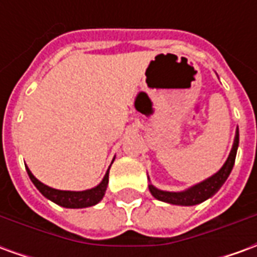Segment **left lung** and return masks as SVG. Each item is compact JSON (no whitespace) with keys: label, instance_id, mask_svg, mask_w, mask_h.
Wrapping results in <instances>:
<instances>
[{"label":"left lung","instance_id":"1","mask_svg":"<svg viewBox=\"0 0 257 257\" xmlns=\"http://www.w3.org/2000/svg\"><path fill=\"white\" fill-rule=\"evenodd\" d=\"M238 143H239V132H235V139L232 143V149L228 154L227 161L224 162V165L219 169V172H216L215 175H212L210 178H208L204 182L195 184L190 189L184 190V191H164L154 187L153 184H149V190L153 194V197L164 202L173 205H183V206H191V205H197L204 202L208 198H210L212 195H215L221 186L224 184V182L228 178V175L231 173V169L234 167L235 162V156H237Z\"/></svg>","mask_w":257,"mask_h":257}]
</instances>
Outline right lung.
Listing matches in <instances>:
<instances>
[{
	"label": "right lung",
	"instance_id": "obj_1",
	"mask_svg": "<svg viewBox=\"0 0 257 257\" xmlns=\"http://www.w3.org/2000/svg\"><path fill=\"white\" fill-rule=\"evenodd\" d=\"M26 169H27V173H29V178L31 179V182L34 183L37 189L40 190V193L44 197H47L48 199H51L52 202L60 205L63 208H88V206H93L97 202H100L101 198L104 197L107 184H108V171H107L103 180L93 189L85 190V191H63V190L52 189L47 184L41 183L30 172L29 168H26Z\"/></svg>",
	"mask_w": 257,
	"mask_h": 257
}]
</instances>
